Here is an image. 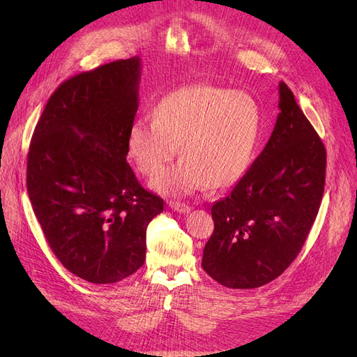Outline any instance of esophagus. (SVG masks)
<instances>
[{"label": "esophagus", "mask_w": 357, "mask_h": 357, "mask_svg": "<svg viewBox=\"0 0 357 357\" xmlns=\"http://www.w3.org/2000/svg\"><path fill=\"white\" fill-rule=\"evenodd\" d=\"M169 207H171L174 211L182 213V214H188L192 210L188 204L178 202V201H171V202H169Z\"/></svg>", "instance_id": "esophagus-1"}]
</instances>
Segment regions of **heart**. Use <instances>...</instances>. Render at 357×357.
<instances>
[{"label": "heart", "instance_id": "obj_1", "mask_svg": "<svg viewBox=\"0 0 357 357\" xmlns=\"http://www.w3.org/2000/svg\"><path fill=\"white\" fill-rule=\"evenodd\" d=\"M260 130V109L246 92L195 84L167 93L155 119L142 117L128 130V155L149 178L178 165L152 185L162 194L185 197L208 186L227 188L250 165Z\"/></svg>", "mask_w": 357, "mask_h": 357}]
</instances>
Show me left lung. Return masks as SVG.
I'll return each mask as SVG.
<instances>
[{
    "label": "left lung",
    "instance_id": "obj_1",
    "mask_svg": "<svg viewBox=\"0 0 357 357\" xmlns=\"http://www.w3.org/2000/svg\"><path fill=\"white\" fill-rule=\"evenodd\" d=\"M278 107L265 149L211 207L214 231L202 268L227 288H259L284 273L320 210L326 147L285 82H279Z\"/></svg>",
    "mask_w": 357,
    "mask_h": 357
}]
</instances>
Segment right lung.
Here are the masks:
<instances>
[{"mask_svg":"<svg viewBox=\"0 0 357 357\" xmlns=\"http://www.w3.org/2000/svg\"><path fill=\"white\" fill-rule=\"evenodd\" d=\"M140 69L135 56L62 82L29 147L33 211L54 256L91 284L133 275L144 264L149 222L163 211L126 159Z\"/></svg>","mask_w":357,"mask_h":357,"instance_id":"1","label":"right lung"}]
</instances>
